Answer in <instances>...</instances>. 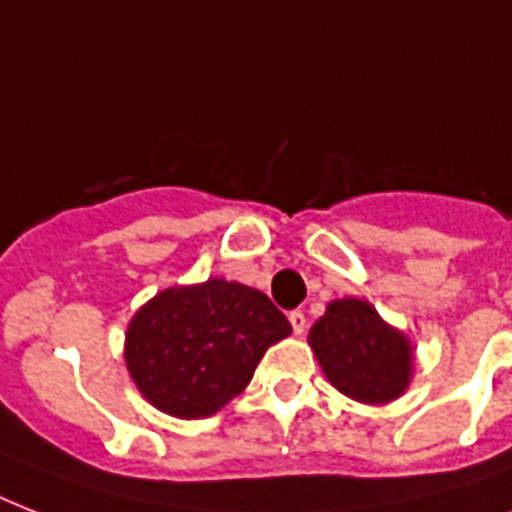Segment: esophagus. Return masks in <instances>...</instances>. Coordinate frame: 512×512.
Here are the masks:
<instances>
[{"label":"esophagus","mask_w":512,"mask_h":512,"mask_svg":"<svg viewBox=\"0 0 512 512\" xmlns=\"http://www.w3.org/2000/svg\"><path fill=\"white\" fill-rule=\"evenodd\" d=\"M289 324H292V332H295V335H303V332H305V313L303 311L289 313Z\"/></svg>","instance_id":"34e87169"}]
</instances>
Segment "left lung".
Returning a JSON list of instances; mask_svg holds the SVG:
<instances>
[{
	"label": "left lung",
	"mask_w": 512,
	"mask_h": 512,
	"mask_svg": "<svg viewBox=\"0 0 512 512\" xmlns=\"http://www.w3.org/2000/svg\"><path fill=\"white\" fill-rule=\"evenodd\" d=\"M308 342L327 380L361 404H388L412 380V342L358 297L332 300Z\"/></svg>",
	"instance_id": "left-lung-1"
}]
</instances>
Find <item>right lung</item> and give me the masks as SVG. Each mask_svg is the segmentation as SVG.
Listing matches in <instances>:
<instances>
[{
	"label": "right lung",
	"mask_w": 512,
	"mask_h": 512,
	"mask_svg": "<svg viewBox=\"0 0 512 512\" xmlns=\"http://www.w3.org/2000/svg\"><path fill=\"white\" fill-rule=\"evenodd\" d=\"M289 332L287 316L263 292L209 279L148 300L127 327L124 361L156 409L199 420L239 396L265 350Z\"/></svg>",
	"instance_id": "obj_1"
}]
</instances>
